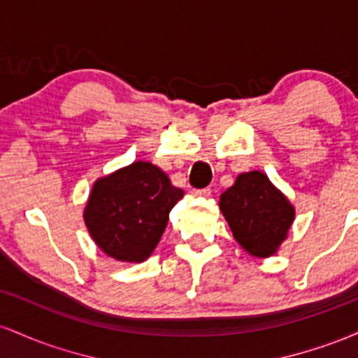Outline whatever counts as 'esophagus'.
<instances>
[{
    "label": "esophagus",
    "instance_id": "1",
    "mask_svg": "<svg viewBox=\"0 0 358 358\" xmlns=\"http://www.w3.org/2000/svg\"><path fill=\"white\" fill-rule=\"evenodd\" d=\"M212 190L210 188H202V190H193L192 195L193 196H202V199H207V196H210Z\"/></svg>",
    "mask_w": 358,
    "mask_h": 358
}]
</instances>
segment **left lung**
Instances as JSON below:
<instances>
[{"instance_id":"obj_1","label":"left lung","mask_w":358,"mask_h":358,"mask_svg":"<svg viewBox=\"0 0 358 358\" xmlns=\"http://www.w3.org/2000/svg\"><path fill=\"white\" fill-rule=\"evenodd\" d=\"M222 215L234 239L252 257L278 252L294 222L293 203L262 171H248L220 195Z\"/></svg>"}]
</instances>
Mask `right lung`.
<instances>
[{
  "label": "right lung",
  "mask_w": 358,
  "mask_h": 358,
  "mask_svg": "<svg viewBox=\"0 0 358 358\" xmlns=\"http://www.w3.org/2000/svg\"><path fill=\"white\" fill-rule=\"evenodd\" d=\"M183 196L163 170L134 162L92 185L84 208L85 227L106 256L143 262L153 254L168 225V213Z\"/></svg>",
  "instance_id": "obj_1"
}]
</instances>
